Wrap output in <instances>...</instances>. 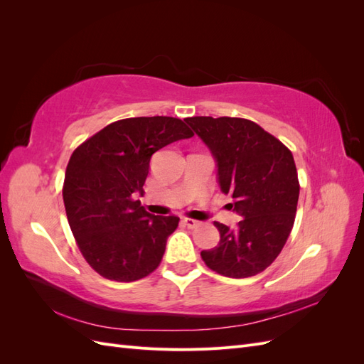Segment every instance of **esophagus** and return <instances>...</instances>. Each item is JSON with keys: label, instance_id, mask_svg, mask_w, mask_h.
<instances>
[{"label": "esophagus", "instance_id": "obj_1", "mask_svg": "<svg viewBox=\"0 0 364 364\" xmlns=\"http://www.w3.org/2000/svg\"><path fill=\"white\" fill-rule=\"evenodd\" d=\"M182 222H183V225L185 226H188V228H196V226H199V222H197V220H194V218H182Z\"/></svg>", "mask_w": 364, "mask_h": 364}]
</instances>
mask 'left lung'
<instances>
[{"instance_id":"8db88e82","label":"left lung","mask_w":364,"mask_h":364,"mask_svg":"<svg viewBox=\"0 0 364 364\" xmlns=\"http://www.w3.org/2000/svg\"><path fill=\"white\" fill-rule=\"evenodd\" d=\"M217 165L220 190L241 215L235 229L215 222L220 241L202 250L206 266L228 278L266 270L279 255L294 223L299 181L291 151L245 118H186Z\"/></svg>"}]
</instances>
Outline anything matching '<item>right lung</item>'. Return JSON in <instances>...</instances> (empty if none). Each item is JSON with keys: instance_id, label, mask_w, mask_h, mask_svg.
Wrapping results in <instances>:
<instances>
[{"instance_id": "obj_1", "label": "right lung", "mask_w": 364, "mask_h": 364, "mask_svg": "<svg viewBox=\"0 0 364 364\" xmlns=\"http://www.w3.org/2000/svg\"><path fill=\"white\" fill-rule=\"evenodd\" d=\"M191 136L179 118L136 117L115 121L74 150L65 211L82 255L103 278L132 282L159 266L179 217L153 215L135 196L144 193L153 153Z\"/></svg>"}]
</instances>
